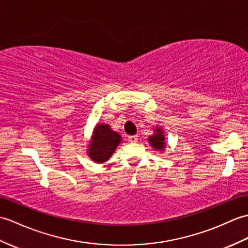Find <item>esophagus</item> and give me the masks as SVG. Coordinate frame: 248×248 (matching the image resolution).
Wrapping results in <instances>:
<instances>
[{
	"mask_svg": "<svg viewBox=\"0 0 248 248\" xmlns=\"http://www.w3.org/2000/svg\"><path fill=\"white\" fill-rule=\"evenodd\" d=\"M128 140H129V142L134 143V142H136V141L138 140V136H137V135H131V136H128Z\"/></svg>",
	"mask_w": 248,
	"mask_h": 248,
	"instance_id": "34e87169",
	"label": "esophagus"
}]
</instances>
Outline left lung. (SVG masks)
I'll return each instance as SVG.
<instances>
[{"label":"left lung","mask_w":248,"mask_h":248,"mask_svg":"<svg viewBox=\"0 0 248 248\" xmlns=\"http://www.w3.org/2000/svg\"><path fill=\"white\" fill-rule=\"evenodd\" d=\"M154 133L148 137V141L155 151L164 152L166 149V138L164 135V130L162 126H156L154 129Z\"/></svg>","instance_id":"8db88e82"}]
</instances>
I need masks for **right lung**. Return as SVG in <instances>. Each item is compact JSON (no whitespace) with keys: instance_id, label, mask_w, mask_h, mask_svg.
<instances>
[{"instance_id":"add662e5","label":"right lung","mask_w":248,"mask_h":248,"mask_svg":"<svg viewBox=\"0 0 248 248\" xmlns=\"http://www.w3.org/2000/svg\"><path fill=\"white\" fill-rule=\"evenodd\" d=\"M122 142V135L108 124H97L88 145L89 157L97 164L108 162Z\"/></svg>"}]
</instances>
